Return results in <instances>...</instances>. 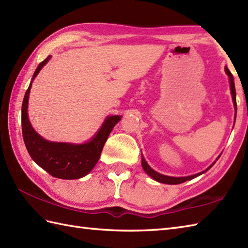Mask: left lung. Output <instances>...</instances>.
Listing matches in <instances>:
<instances>
[{"mask_svg": "<svg viewBox=\"0 0 248 248\" xmlns=\"http://www.w3.org/2000/svg\"><path fill=\"white\" fill-rule=\"evenodd\" d=\"M225 72L227 73V76L229 77V83H230V93H231V96H232V101H233V105H234V110H235V116H234V119L236 117V93H235V87H234V82H233V77L231 75V72L229 71V69L227 68V66H225ZM220 155H218L217 157V161L218 160V157ZM214 161L211 165H210L207 170H204L203 171H200L198 173H195V175L192 176H187V177H170V176H166V175H162V173L155 171V170H152V168L148 165V163L146 162V160L144 159L143 155H141V166H143V170H145V172L147 175L150 176V178L154 179V180L160 182V183H165V184H180L186 182L187 180H192V179L196 178L200 175H202L203 172H205L207 170H209L210 168H211L214 164L215 162Z\"/></svg>", "mask_w": 248, "mask_h": 248, "instance_id": "left-lung-1", "label": "left lung"}]
</instances>
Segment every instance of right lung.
<instances>
[{"instance_id": "add662e5", "label": "right lung", "mask_w": 248, "mask_h": 248, "mask_svg": "<svg viewBox=\"0 0 248 248\" xmlns=\"http://www.w3.org/2000/svg\"><path fill=\"white\" fill-rule=\"evenodd\" d=\"M51 59L49 55L43 61L35 70L30 86L24 94L21 109V123H22V135L26 149L31 159L51 176L65 180H73L85 177L93 170L99 161L103 146L115 124L119 123L123 116H108L101 127L93 138L83 144L62 143L45 140L31 127L28 114V104L30 92L34 78L38 76L46 62Z\"/></svg>"}]
</instances>
